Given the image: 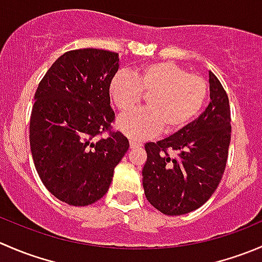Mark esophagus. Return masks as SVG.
Wrapping results in <instances>:
<instances>
[{"mask_svg":"<svg viewBox=\"0 0 262 262\" xmlns=\"http://www.w3.org/2000/svg\"><path fill=\"white\" fill-rule=\"evenodd\" d=\"M129 143H130V148H138L142 146L141 142H137V141H134V139H130V142H129Z\"/></svg>","mask_w":262,"mask_h":262,"instance_id":"esophagus-1","label":"esophagus"}]
</instances>
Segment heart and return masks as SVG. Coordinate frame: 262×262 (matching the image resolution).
Masks as SVG:
<instances>
[{
    "instance_id": "1",
    "label": "heart",
    "mask_w": 262,
    "mask_h": 262,
    "mask_svg": "<svg viewBox=\"0 0 262 262\" xmlns=\"http://www.w3.org/2000/svg\"><path fill=\"white\" fill-rule=\"evenodd\" d=\"M109 95L120 113H128L147 97V109L118 120V128L134 139H147L163 130L173 134L189 126L202 113L209 84L203 76L189 73L173 62L141 66L133 77L118 73L109 83Z\"/></svg>"
}]
</instances>
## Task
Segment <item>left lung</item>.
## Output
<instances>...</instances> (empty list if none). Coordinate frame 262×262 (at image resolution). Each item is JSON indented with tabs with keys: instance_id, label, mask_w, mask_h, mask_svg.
Returning a JSON list of instances; mask_svg holds the SVG:
<instances>
[{
	"instance_id": "1",
	"label": "left lung",
	"mask_w": 262,
	"mask_h": 262,
	"mask_svg": "<svg viewBox=\"0 0 262 262\" xmlns=\"http://www.w3.org/2000/svg\"><path fill=\"white\" fill-rule=\"evenodd\" d=\"M210 100L189 126L157 143H146L142 171L148 202L166 215H182L208 202L223 176L231 142L227 92L209 72Z\"/></svg>"
}]
</instances>
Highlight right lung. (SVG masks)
I'll use <instances>...</instances> for the list:
<instances>
[{"label":"right lung","instance_id":"right-lung-1","mask_svg":"<svg viewBox=\"0 0 262 262\" xmlns=\"http://www.w3.org/2000/svg\"><path fill=\"white\" fill-rule=\"evenodd\" d=\"M118 53L86 48L60 55L39 83L30 116V148L44 186L60 202L94 204L112 184L129 148L112 130L109 83ZM106 131V139H97Z\"/></svg>","mask_w":262,"mask_h":262}]
</instances>
